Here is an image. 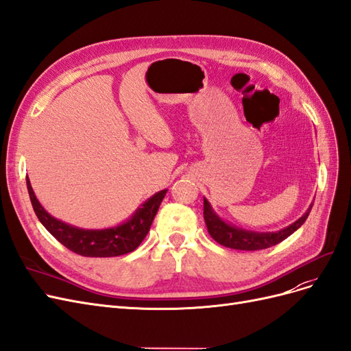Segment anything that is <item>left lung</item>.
<instances>
[{"label": "left lung", "mask_w": 351, "mask_h": 351, "mask_svg": "<svg viewBox=\"0 0 351 351\" xmlns=\"http://www.w3.org/2000/svg\"><path fill=\"white\" fill-rule=\"evenodd\" d=\"M313 205L309 206L304 214L294 221L291 226L285 227L280 231L272 232H258V231H249L244 228H239L232 224H228L221 217H218L217 212L212 209L208 199L204 197V218L206 222V227L210 237L222 246L237 250H261L275 246V244L281 243L289 236H291L295 230H299L306 218L309 217L311 209Z\"/></svg>", "instance_id": "8db88e82"}]
</instances>
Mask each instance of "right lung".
<instances>
[{
	"label": "right lung",
	"mask_w": 351,
	"mask_h": 351,
	"mask_svg": "<svg viewBox=\"0 0 351 351\" xmlns=\"http://www.w3.org/2000/svg\"><path fill=\"white\" fill-rule=\"evenodd\" d=\"M26 184L32 206H34L40 224L61 244H64L67 249L80 254V256L88 258H112L133 252L146 237L158 208L168 190H161V192L151 196L145 204L141 205V208L136 209L129 219L120 226L102 230H84L70 226L67 222L49 215L36 199L29 177H26Z\"/></svg>",
	"instance_id": "obj_1"
}]
</instances>
